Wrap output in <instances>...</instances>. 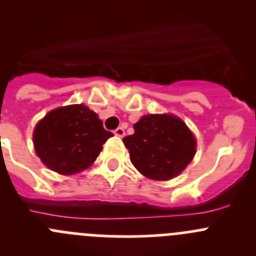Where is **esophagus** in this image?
Segmentation results:
<instances>
[{
  "label": "esophagus",
  "mask_w": 256,
  "mask_h": 256,
  "mask_svg": "<svg viewBox=\"0 0 256 256\" xmlns=\"http://www.w3.org/2000/svg\"><path fill=\"white\" fill-rule=\"evenodd\" d=\"M114 135L122 138V136L125 135V130H124V128H117L116 130H114Z\"/></svg>",
  "instance_id": "34e87169"
}]
</instances>
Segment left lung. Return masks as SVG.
<instances>
[{"label":"left lung","instance_id":"1","mask_svg":"<svg viewBox=\"0 0 256 256\" xmlns=\"http://www.w3.org/2000/svg\"><path fill=\"white\" fill-rule=\"evenodd\" d=\"M135 132L124 138L130 160L142 176L168 180L192 162L196 139L182 120L172 114H146L134 125Z\"/></svg>","mask_w":256,"mask_h":256}]
</instances>
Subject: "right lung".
<instances>
[{"label": "right lung", "mask_w": 256, "mask_h": 256, "mask_svg": "<svg viewBox=\"0 0 256 256\" xmlns=\"http://www.w3.org/2000/svg\"><path fill=\"white\" fill-rule=\"evenodd\" d=\"M111 136L94 112L73 104L52 110L38 124L34 145L48 168L69 176L88 168Z\"/></svg>", "instance_id": "obj_1"}]
</instances>
